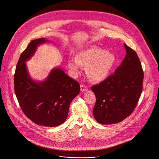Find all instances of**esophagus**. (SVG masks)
<instances>
[{
    "mask_svg": "<svg viewBox=\"0 0 159 159\" xmlns=\"http://www.w3.org/2000/svg\"><path fill=\"white\" fill-rule=\"evenodd\" d=\"M88 89V88L87 86L83 85V84H81L80 85V91L81 92H84V91H86Z\"/></svg>",
    "mask_w": 159,
    "mask_h": 159,
    "instance_id": "esophagus-1",
    "label": "esophagus"
}]
</instances>
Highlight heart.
<instances>
[{"mask_svg":"<svg viewBox=\"0 0 159 159\" xmlns=\"http://www.w3.org/2000/svg\"><path fill=\"white\" fill-rule=\"evenodd\" d=\"M116 61V57L113 52L91 48L77 53L76 58H70L68 65L75 75L80 72L82 66L86 67V74L91 81L101 82L110 76Z\"/></svg>","mask_w":159,"mask_h":159,"instance_id":"1","label":"heart"}]
</instances>
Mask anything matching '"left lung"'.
<instances>
[{"instance_id":"8db88e82","label":"left lung","mask_w":159,"mask_h":159,"mask_svg":"<svg viewBox=\"0 0 159 159\" xmlns=\"http://www.w3.org/2000/svg\"><path fill=\"white\" fill-rule=\"evenodd\" d=\"M125 59L113 75L92 86L95 119L102 125L123 121L133 112L143 91L144 72L136 52L126 44Z\"/></svg>"}]
</instances>
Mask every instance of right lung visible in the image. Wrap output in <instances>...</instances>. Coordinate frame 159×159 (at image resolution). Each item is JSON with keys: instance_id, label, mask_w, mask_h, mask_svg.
<instances>
[{"instance_id": "1", "label": "right lung", "mask_w": 159, "mask_h": 159, "mask_svg": "<svg viewBox=\"0 0 159 159\" xmlns=\"http://www.w3.org/2000/svg\"><path fill=\"white\" fill-rule=\"evenodd\" d=\"M49 42L46 38L33 40L21 54L14 75V89L24 113L38 125L57 126L67 118L72 100L80 92L78 82L60 68L52 69L43 81H34L25 62L35 53L38 46Z\"/></svg>"}]
</instances>
